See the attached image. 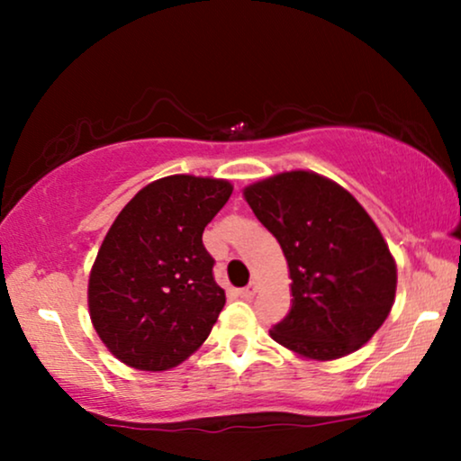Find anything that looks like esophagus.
<instances>
[{
  "mask_svg": "<svg viewBox=\"0 0 461 461\" xmlns=\"http://www.w3.org/2000/svg\"><path fill=\"white\" fill-rule=\"evenodd\" d=\"M256 292H258V285H256V283H249V285H248V287H243L241 292H239V294H241V298H243V300H251V298H254V295H256Z\"/></svg>",
  "mask_w": 461,
  "mask_h": 461,
  "instance_id": "1",
  "label": "esophagus"
}]
</instances>
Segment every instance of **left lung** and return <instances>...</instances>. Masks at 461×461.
I'll return each mask as SVG.
<instances>
[{
	"mask_svg": "<svg viewBox=\"0 0 461 461\" xmlns=\"http://www.w3.org/2000/svg\"><path fill=\"white\" fill-rule=\"evenodd\" d=\"M243 197L279 241L292 279V308L270 338L312 361L367 344L394 304L396 262L363 205L306 169L254 182Z\"/></svg>",
	"mask_w": 461,
	"mask_h": 461,
	"instance_id": "1",
	"label": "left lung"
}]
</instances>
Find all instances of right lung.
<instances>
[{"label": "right lung", "instance_id": "right-lung-1", "mask_svg": "<svg viewBox=\"0 0 461 461\" xmlns=\"http://www.w3.org/2000/svg\"><path fill=\"white\" fill-rule=\"evenodd\" d=\"M232 193L229 180L166 176L140 188L111 224L87 283V306L113 357L140 371L186 361L210 336L224 289L203 230Z\"/></svg>", "mask_w": 461, "mask_h": 461}]
</instances>
